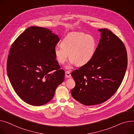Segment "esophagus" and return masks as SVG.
Masks as SVG:
<instances>
[{
  "label": "esophagus",
  "instance_id": "34e87169",
  "mask_svg": "<svg viewBox=\"0 0 134 134\" xmlns=\"http://www.w3.org/2000/svg\"><path fill=\"white\" fill-rule=\"evenodd\" d=\"M65 76L66 78H69L71 77V74L69 71H66L65 72Z\"/></svg>",
  "mask_w": 134,
  "mask_h": 134
}]
</instances>
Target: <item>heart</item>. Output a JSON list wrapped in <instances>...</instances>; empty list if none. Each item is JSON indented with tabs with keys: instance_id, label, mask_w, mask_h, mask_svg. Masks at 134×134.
<instances>
[{
	"instance_id": "1",
	"label": "heart",
	"mask_w": 134,
	"mask_h": 134,
	"mask_svg": "<svg viewBox=\"0 0 134 134\" xmlns=\"http://www.w3.org/2000/svg\"><path fill=\"white\" fill-rule=\"evenodd\" d=\"M96 49V41L91 35L76 32L68 34L60 42V47L54 49V54L57 61L64 65L69 58L71 65L82 66L90 62L93 58Z\"/></svg>"
}]
</instances>
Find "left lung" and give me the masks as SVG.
I'll list each match as a JSON object with an SVG mask.
<instances>
[{
    "mask_svg": "<svg viewBox=\"0 0 134 134\" xmlns=\"http://www.w3.org/2000/svg\"><path fill=\"white\" fill-rule=\"evenodd\" d=\"M99 31L101 39L93 58L72 73L75 86L71 94L86 105L101 104L110 99L121 85L127 67L122 41L108 29Z\"/></svg>",
    "mask_w": 134,
    "mask_h": 134,
    "instance_id": "8db88e82",
    "label": "left lung"
}]
</instances>
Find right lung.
Returning a JSON list of instances; mask_svg holds the SVG:
<instances>
[{
  "instance_id": "add662e5",
  "label": "right lung",
  "mask_w": 134,
  "mask_h": 134,
  "mask_svg": "<svg viewBox=\"0 0 134 134\" xmlns=\"http://www.w3.org/2000/svg\"><path fill=\"white\" fill-rule=\"evenodd\" d=\"M59 40L52 31L32 26L13 43L7 73L15 92L26 103L34 106L48 103L64 82L65 71L60 69L54 54Z\"/></svg>"
}]
</instances>
